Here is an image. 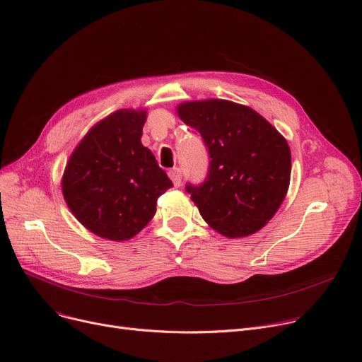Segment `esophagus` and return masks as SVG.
I'll list each match as a JSON object with an SVG mask.
<instances>
[{
	"instance_id": "obj_1",
	"label": "esophagus",
	"mask_w": 362,
	"mask_h": 362,
	"mask_svg": "<svg viewBox=\"0 0 362 362\" xmlns=\"http://www.w3.org/2000/svg\"><path fill=\"white\" fill-rule=\"evenodd\" d=\"M169 178L172 180L173 185H175V187H180V185H181V180H182L181 169H180V168H173L172 170H169Z\"/></svg>"
}]
</instances>
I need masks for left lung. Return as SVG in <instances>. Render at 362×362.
<instances>
[{
    "label": "left lung",
    "mask_w": 362,
    "mask_h": 362,
    "mask_svg": "<svg viewBox=\"0 0 362 362\" xmlns=\"http://www.w3.org/2000/svg\"><path fill=\"white\" fill-rule=\"evenodd\" d=\"M177 114L202 135L211 158L205 182L185 187L202 218L230 239L263 228L290 187L286 139L252 108L226 99L189 100Z\"/></svg>",
    "instance_id": "left-lung-1"
}]
</instances>
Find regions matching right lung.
<instances>
[{
	"instance_id": "1",
	"label": "right lung",
	"mask_w": 362,
	"mask_h": 362,
	"mask_svg": "<svg viewBox=\"0 0 362 362\" xmlns=\"http://www.w3.org/2000/svg\"><path fill=\"white\" fill-rule=\"evenodd\" d=\"M146 110H117L98 122L69 156L62 193L76 218L99 238L132 239L172 187L153 153L142 146Z\"/></svg>"
}]
</instances>
